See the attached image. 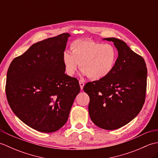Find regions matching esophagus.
Segmentation results:
<instances>
[{"instance_id":"1","label":"esophagus","mask_w":158,"mask_h":158,"mask_svg":"<svg viewBox=\"0 0 158 158\" xmlns=\"http://www.w3.org/2000/svg\"><path fill=\"white\" fill-rule=\"evenodd\" d=\"M79 83L80 88H81V89L82 90V89H83V87H84L85 83H84V82H83V81H81V80H80V81H79Z\"/></svg>"}]
</instances>
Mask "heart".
Instances as JSON below:
<instances>
[{
	"label": "heart",
	"instance_id": "b5f03b06",
	"mask_svg": "<svg viewBox=\"0 0 158 158\" xmlns=\"http://www.w3.org/2000/svg\"><path fill=\"white\" fill-rule=\"evenodd\" d=\"M71 53L66 52L62 62L67 75L73 76L79 64L83 76L93 80H101L108 77L115 68L118 58L116 48L110 43L79 39L71 45Z\"/></svg>",
	"mask_w": 158,
	"mask_h": 158
}]
</instances>
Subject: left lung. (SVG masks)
Returning <instances> with one entry per match:
<instances>
[{
	"mask_svg": "<svg viewBox=\"0 0 158 158\" xmlns=\"http://www.w3.org/2000/svg\"><path fill=\"white\" fill-rule=\"evenodd\" d=\"M112 41L118 51L113 72L105 79L86 83L83 90L89 96V115L100 128L118 129L135 119L145 102L147 69L141 56L116 38Z\"/></svg>",
	"mask_w": 158,
	"mask_h": 158,
	"instance_id": "obj_1",
	"label": "left lung"
}]
</instances>
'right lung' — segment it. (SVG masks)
I'll list each match as a JSON object with an SVG mask.
<instances>
[{
    "instance_id": "1",
    "label": "right lung",
    "mask_w": 158,
    "mask_h": 158,
    "mask_svg": "<svg viewBox=\"0 0 158 158\" xmlns=\"http://www.w3.org/2000/svg\"><path fill=\"white\" fill-rule=\"evenodd\" d=\"M69 36L63 33L36 43L9 67V105L22 122L39 132L61 128L80 92L78 80L66 75L62 62Z\"/></svg>"
}]
</instances>
